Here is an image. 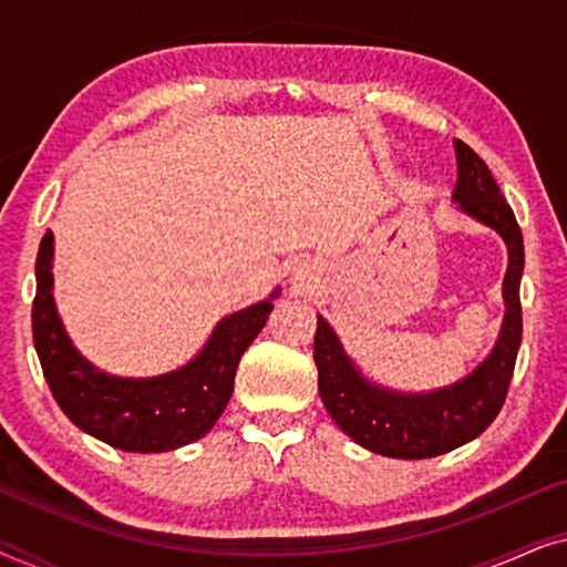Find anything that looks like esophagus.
Returning <instances> with one entry per match:
<instances>
[{
  "label": "esophagus",
  "instance_id": "esophagus-1",
  "mask_svg": "<svg viewBox=\"0 0 567 567\" xmlns=\"http://www.w3.org/2000/svg\"><path fill=\"white\" fill-rule=\"evenodd\" d=\"M297 278H299V281H305V278H309V270L299 268V270H297Z\"/></svg>",
  "mask_w": 567,
  "mask_h": 567
}]
</instances>
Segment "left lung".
I'll list each match as a JSON object with an SVG mask.
<instances>
[{"mask_svg":"<svg viewBox=\"0 0 567 567\" xmlns=\"http://www.w3.org/2000/svg\"><path fill=\"white\" fill-rule=\"evenodd\" d=\"M454 152L456 185L452 200L460 212L498 231L508 250L503 278L506 315L493 351L460 382L429 392H400L363 377L330 322L317 315L315 363L324 408L355 444L392 460H431L477 439L506 402L522 346V229L485 162L460 138H454Z\"/></svg>","mask_w":567,"mask_h":567,"instance_id":"obj_1","label":"left lung"}]
</instances>
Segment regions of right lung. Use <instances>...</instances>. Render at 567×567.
<instances>
[{
    "label": "right lung",
    "instance_id": "add662e5",
    "mask_svg": "<svg viewBox=\"0 0 567 567\" xmlns=\"http://www.w3.org/2000/svg\"><path fill=\"white\" fill-rule=\"evenodd\" d=\"M268 299L216 322L188 363L157 377H118L76 351L53 301V231H45L35 260L33 343L53 400L76 429L121 452H173L204 439L227 408L239 359L266 324Z\"/></svg>",
    "mask_w": 567,
    "mask_h": 567
}]
</instances>
